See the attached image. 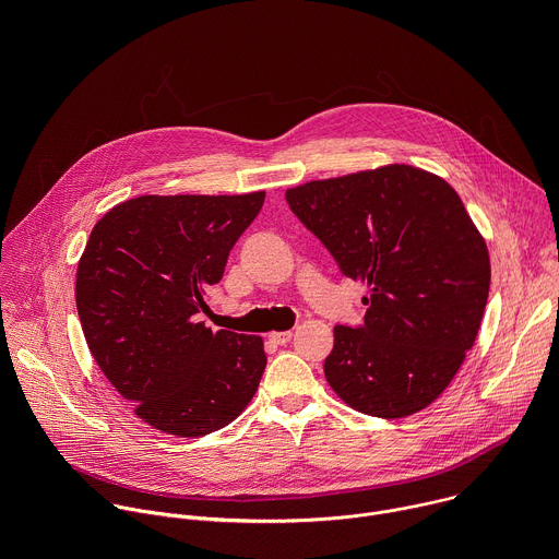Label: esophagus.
<instances>
[{"label":"esophagus","instance_id":"1","mask_svg":"<svg viewBox=\"0 0 559 559\" xmlns=\"http://www.w3.org/2000/svg\"><path fill=\"white\" fill-rule=\"evenodd\" d=\"M270 341L274 345H287L292 341V332H272L270 334Z\"/></svg>","mask_w":559,"mask_h":559}]
</instances>
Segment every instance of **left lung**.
Returning <instances> with one entry per match:
<instances>
[{"label":"left lung","instance_id":"left-lung-1","mask_svg":"<svg viewBox=\"0 0 559 559\" xmlns=\"http://www.w3.org/2000/svg\"><path fill=\"white\" fill-rule=\"evenodd\" d=\"M285 201L341 274L369 287L365 321L334 328L332 389L376 418L431 405L473 347L491 285L487 246L455 190L386 166L292 188Z\"/></svg>","mask_w":559,"mask_h":559}]
</instances>
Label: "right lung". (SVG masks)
I'll use <instances>...</instances> for the list:
<instances>
[{"mask_svg":"<svg viewBox=\"0 0 559 559\" xmlns=\"http://www.w3.org/2000/svg\"><path fill=\"white\" fill-rule=\"evenodd\" d=\"M263 201L265 192L136 197L91 231L76 270L79 321L106 378L158 431H218L259 389L263 341L212 332L199 313Z\"/></svg>","mask_w":559,"mask_h":559,"instance_id":"add662e5","label":"right lung"}]
</instances>
